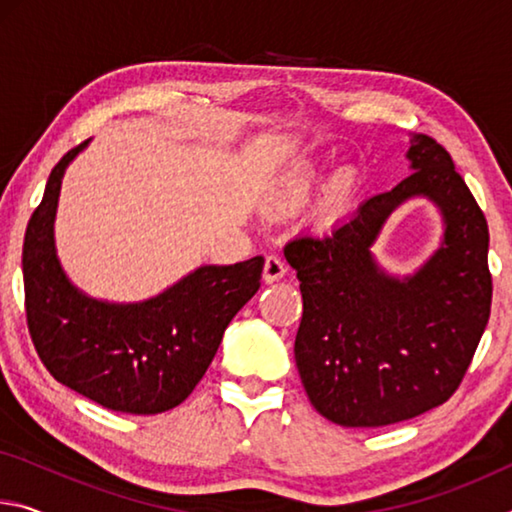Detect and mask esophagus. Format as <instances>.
<instances>
[{
	"label": "esophagus",
	"mask_w": 512,
	"mask_h": 512,
	"mask_svg": "<svg viewBox=\"0 0 512 512\" xmlns=\"http://www.w3.org/2000/svg\"><path fill=\"white\" fill-rule=\"evenodd\" d=\"M284 275H287V264H284V259L277 255H268L264 262V282L273 284L277 280H282Z\"/></svg>",
	"instance_id": "1"
}]
</instances>
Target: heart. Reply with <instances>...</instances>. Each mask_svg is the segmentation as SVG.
<instances>
[{
  "mask_svg": "<svg viewBox=\"0 0 512 512\" xmlns=\"http://www.w3.org/2000/svg\"><path fill=\"white\" fill-rule=\"evenodd\" d=\"M327 171L325 158H305L298 160L291 169L282 173L275 180L271 192H268V203L277 212H293L305 205L311 196L316 194ZM359 185V173L352 167L339 169L329 180L323 194V207L329 214L343 212L352 201L354 192Z\"/></svg>",
  "mask_w": 512,
  "mask_h": 512,
  "instance_id": "heart-1",
  "label": "heart"
}]
</instances>
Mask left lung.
I'll list each match as a JSON object with an SVG mask.
<instances>
[{"label": "left lung", "instance_id": "1", "mask_svg": "<svg viewBox=\"0 0 512 512\" xmlns=\"http://www.w3.org/2000/svg\"><path fill=\"white\" fill-rule=\"evenodd\" d=\"M409 144V178L325 235L305 232L284 248L302 293L293 348L302 386L314 409L341 427H386L447 402L490 318L481 207L443 146L420 133ZM413 197L439 207L444 239L420 269L393 276L371 246Z\"/></svg>", "mask_w": 512, "mask_h": 512}]
</instances>
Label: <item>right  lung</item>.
Masks as SVG:
<instances>
[{
    "label": "right lung",
    "instance_id": "add662e5",
    "mask_svg": "<svg viewBox=\"0 0 512 512\" xmlns=\"http://www.w3.org/2000/svg\"><path fill=\"white\" fill-rule=\"evenodd\" d=\"M88 144L51 169L27 225L22 273L29 332L60 384L110 411L155 415L185 402L203 379L225 327L257 293L264 257L198 266L142 302L83 293L60 266L54 221L65 169Z\"/></svg>",
    "mask_w": 512,
    "mask_h": 512
}]
</instances>
